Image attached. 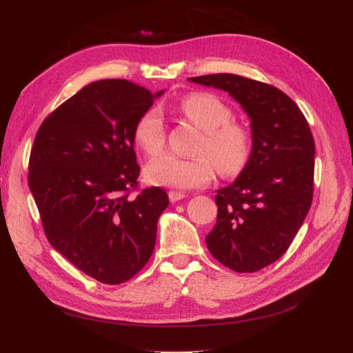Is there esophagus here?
<instances>
[{
    "label": "esophagus",
    "mask_w": 353,
    "mask_h": 353,
    "mask_svg": "<svg viewBox=\"0 0 353 353\" xmlns=\"http://www.w3.org/2000/svg\"><path fill=\"white\" fill-rule=\"evenodd\" d=\"M169 200H170V203H175V201H178V200H183L184 197H185V194L184 193H181V191H169Z\"/></svg>",
    "instance_id": "34e87169"
}]
</instances>
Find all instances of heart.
I'll list each match as a JSON object with an SVG mask.
<instances>
[{"label": "heart", "instance_id": "obj_1", "mask_svg": "<svg viewBox=\"0 0 353 353\" xmlns=\"http://www.w3.org/2000/svg\"><path fill=\"white\" fill-rule=\"evenodd\" d=\"M178 112L203 131L194 159L165 154L148 162L144 178L157 187L190 190L209 184L215 170L223 176H236L248 166L252 156V135L248 128L232 122L230 105L210 92L188 94L178 103ZM166 140L165 125L154 109L140 116L134 126V141L148 156H157Z\"/></svg>", "mask_w": 353, "mask_h": 353}]
</instances>
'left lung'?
<instances>
[{"label": "left lung", "mask_w": 353, "mask_h": 353, "mask_svg": "<svg viewBox=\"0 0 353 353\" xmlns=\"http://www.w3.org/2000/svg\"><path fill=\"white\" fill-rule=\"evenodd\" d=\"M188 81L228 92L250 119V160L232 184L216 190V225L206 244L230 270L259 271L290 248L311 208L312 132L297 104L272 85L231 73Z\"/></svg>", "instance_id": "obj_1"}]
</instances>
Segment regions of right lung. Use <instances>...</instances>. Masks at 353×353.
Returning a JSON list of instances; mask_svg holds the SVG:
<instances>
[{
    "label": "right lung",
    "mask_w": 353,
    "mask_h": 353,
    "mask_svg": "<svg viewBox=\"0 0 353 353\" xmlns=\"http://www.w3.org/2000/svg\"><path fill=\"white\" fill-rule=\"evenodd\" d=\"M162 94L123 79L92 82L42 122L32 147L29 188L50 244L104 284L144 268L169 205L159 187L128 197L140 175L134 126Z\"/></svg>",
    "instance_id": "obj_1"
}]
</instances>
